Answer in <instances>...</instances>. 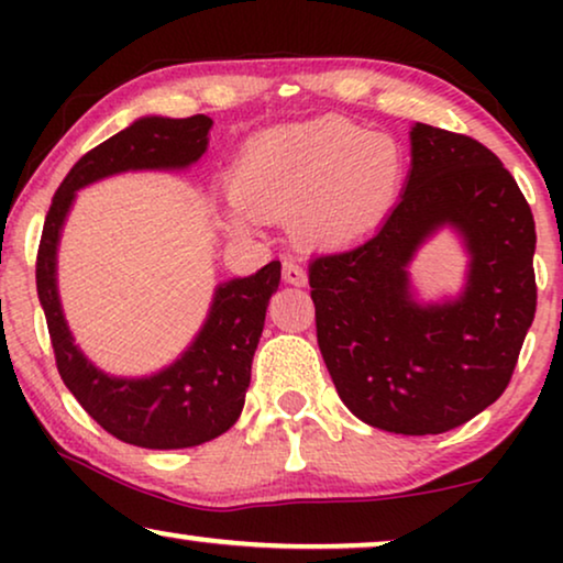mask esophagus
Listing matches in <instances>:
<instances>
[{"label": "esophagus", "instance_id": "obj_1", "mask_svg": "<svg viewBox=\"0 0 563 563\" xmlns=\"http://www.w3.org/2000/svg\"><path fill=\"white\" fill-rule=\"evenodd\" d=\"M282 276H284V282L287 284H295V287H305L307 284V274H305V268L297 264V261H291V258H287L282 264Z\"/></svg>", "mask_w": 563, "mask_h": 563}]
</instances>
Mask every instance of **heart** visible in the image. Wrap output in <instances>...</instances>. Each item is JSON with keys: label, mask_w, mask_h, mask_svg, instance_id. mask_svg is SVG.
Wrapping results in <instances>:
<instances>
[{"label": "heart", "mask_w": 563, "mask_h": 563, "mask_svg": "<svg viewBox=\"0 0 563 563\" xmlns=\"http://www.w3.org/2000/svg\"><path fill=\"white\" fill-rule=\"evenodd\" d=\"M402 184L397 145L343 118L295 122L253 135L228 172L230 230L289 218L307 249L335 251L379 225Z\"/></svg>", "instance_id": "1"}]
</instances>
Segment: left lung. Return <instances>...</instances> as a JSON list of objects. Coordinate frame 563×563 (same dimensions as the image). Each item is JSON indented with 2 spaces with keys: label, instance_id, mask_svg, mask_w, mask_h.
Masks as SVG:
<instances>
[{
  "label": "left lung",
  "instance_id": "1",
  "mask_svg": "<svg viewBox=\"0 0 563 563\" xmlns=\"http://www.w3.org/2000/svg\"><path fill=\"white\" fill-rule=\"evenodd\" d=\"M410 174L379 230L312 258L318 345L343 405L366 426L438 435L503 395L536 314L533 212L495 153L415 122ZM465 243L459 298L420 303L409 264L438 229Z\"/></svg>",
  "mask_w": 563,
  "mask_h": 563
}]
</instances>
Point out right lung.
<instances>
[{
    "label": "right lung",
    "mask_w": 563,
    "mask_h": 563,
    "mask_svg": "<svg viewBox=\"0 0 563 563\" xmlns=\"http://www.w3.org/2000/svg\"><path fill=\"white\" fill-rule=\"evenodd\" d=\"M212 120L141 118L76 161L45 214L35 282L58 374L79 405L120 441L141 449H189L212 441L241 418L251 364L282 264L218 284L205 325L174 364L151 376H112L74 343L58 297V243L76 191L125 172H184L210 143Z\"/></svg>",
    "instance_id": "right-lung-1"
}]
</instances>
